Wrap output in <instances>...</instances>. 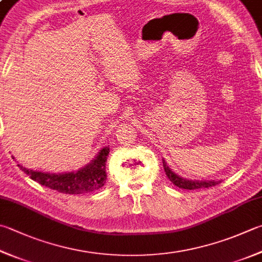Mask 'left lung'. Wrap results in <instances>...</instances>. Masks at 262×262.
Wrapping results in <instances>:
<instances>
[{
  "mask_svg": "<svg viewBox=\"0 0 262 262\" xmlns=\"http://www.w3.org/2000/svg\"><path fill=\"white\" fill-rule=\"evenodd\" d=\"M163 166H164V171L166 177L169 178L172 184L176 185L177 187L182 189H199V188H209V187L215 186L221 182V180H191V179H186V178H182L181 176L174 173L169 166H167L166 162L163 160Z\"/></svg>",
  "mask_w": 262,
  "mask_h": 262,
  "instance_id": "left-lung-1",
  "label": "left lung"
}]
</instances>
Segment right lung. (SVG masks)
I'll list each match as a JSON object with an SVG mask.
<instances>
[{"label": "right lung", "instance_id": "obj_1", "mask_svg": "<svg viewBox=\"0 0 262 262\" xmlns=\"http://www.w3.org/2000/svg\"><path fill=\"white\" fill-rule=\"evenodd\" d=\"M110 154V146L102 147L90 163L77 171L65 173H49V172L34 171L23 165L18 166L31 177V179L43 186L58 190L63 194H85L100 189L106 184V162Z\"/></svg>", "mask_w": 262, "mask_h": 262}]
</instances>
